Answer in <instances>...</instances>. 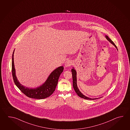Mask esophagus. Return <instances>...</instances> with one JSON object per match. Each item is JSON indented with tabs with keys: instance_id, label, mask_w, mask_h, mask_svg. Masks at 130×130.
I'll return each mask as SVG.
<instances>
[{
	"instance_id": "obj_1",
	"label": "esophagus",
	"mask_w": 130,
	"mask_h": 130,
	"mask_svg": "<svg viewBox=\"0 0 130 130\" xmlns=\"http://www.w3.org/2000/svg\"><path fill=\"white\" fill-rule=\"evenodd\" d=\"M72 61L70 60H67L65 62V67H69L72 66Z\"/></svg>"
}]
</instances>
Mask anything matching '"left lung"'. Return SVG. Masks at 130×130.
<instances>
[{"mask_svg":"<svg viewBox=\"0 0 130 130\" xmlns=\"http://www.w3.org/2000/svg\"><path fill=\"white\" fill-rule=\"evenodd\" d=\"M105 38L106 39L108 40V41L110 42V43L111 44H113V45L115 47L117 51H118V48L116 46V45L115 44L113 43V42L110 39H109L108 38V37L107 36H105ZM72 79H73V88L74 89L75 91L76 92V93L77 94V95L79 96V97L81 98H83L84 99H86V100H96V99H98L99 98H95V99H91V98H90L89 97H86L85 95H84V94L82 93V92L80 91V90H79V89L78 88L77 86V72L76 71V70L74 69V68L73 67H72Z\"/></svg>","mask_w":130,"mask_h":130,"instance_id":"1","label":"left lung"}]
</instances>
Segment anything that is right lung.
Listing matches in <instances>:
<instances>
[{
    "label": "right lung",
    "instance_id": "right-lung-1",
    "mask_svg": "<svg viewBox=\"0 0 130 130\" xmlns=\"http://www.w3.org/2000/svg\"><path fill=\"white\" fill-rule=\"evenodd\" d=\"M12 55V73L14 83L22 92L29 98L35 99H44L49 97L55 90L58 78L63 72L64 67L59 66L53 70L47 77L46 80L41 86L36 88H29L21 84L17 78L14 63V53Z\"/></svg>",
    "mask_w": 130,
    "mask_h": 130
}]
</instances>
